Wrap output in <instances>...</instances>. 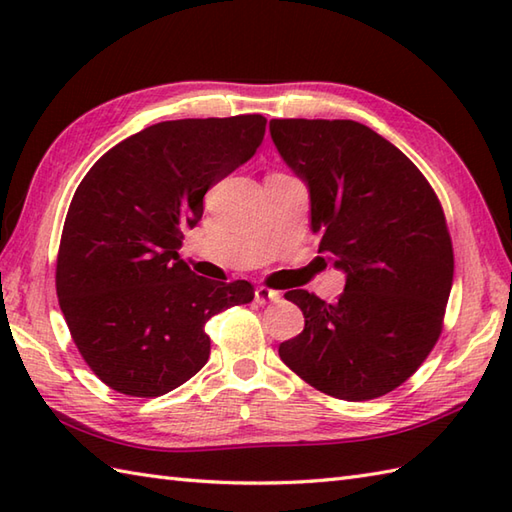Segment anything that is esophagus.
I'll return each mask as SVG.
<instances>
[{
    "mask_svg": "<svg viewBox=\"0 0 512 512\" xmlns=\"http://www.w3.org/2000/svg\"><path fill=\"white\" fill-rule=\"evenodd\" d=\"M279 292L277 290H270L266 286H257L255 288V301L259 303V306H264V303H270V301H279Z\"/></svg>",
    "mask_w": 512,
    "mask_h": 512,
    "instance_id": "34e87169",
    "label": "esophagus"
}]
</instances>
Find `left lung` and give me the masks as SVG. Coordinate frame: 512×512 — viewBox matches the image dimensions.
<instances>
[{"label": "left lung", "mask_w": 512, "mask_h": 512, "mask_svg": "<svg viewBox=\"0 0 512 512\" xmlns=\"http://www.w3.org/2000/svg\"><path fill=\"white\" fill-rule=\"evenodd\" d=\"M270 136L308 184L319 253L345 273L336 303L286 292L306 328L279 345L281 361L328 396H385L442 332L453 284L442 204L398 147L356 121L273 118Z\"/></svg>", "instance_id": "obj_1"}]
</instances>
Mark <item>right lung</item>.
Masks as SVG:
<instances>
[{"instance_id":"add662e5","label":"right lung","mask_w":512,"mask_h":512,"mask_svg":"<svg viewBox=\"0 0 512 512\" xmlns=\"http://www.w3.org/2000/svg\"><path fill=\"white\" fill-rule=\"evenodd\" d=\"M262 114L182 118L125 138L74 191L57 255V297L83 361L118 394L156 398L209 361L204 325L250 303L244 279L193 273L180 246L204 193L255 156Z\"/></svg>"}]
</instances>
